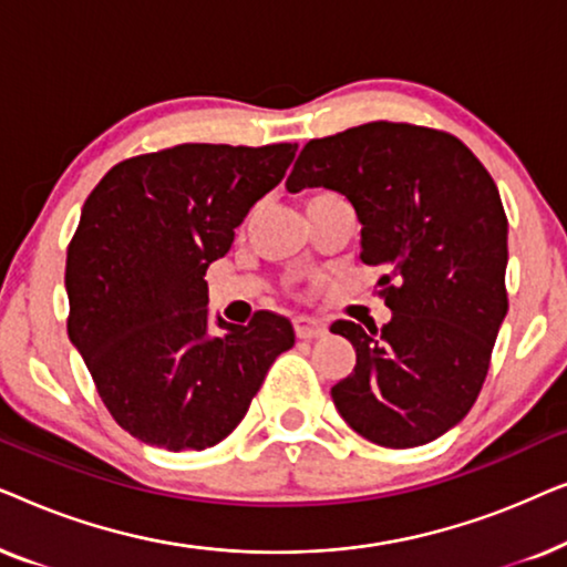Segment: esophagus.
<instances>
[{"mask_svg":"<svg viewBox=\"0 0 567 567\" xmlns=\"http://www.w3.org/2000/svg\"><path fill=\"white\" fill-rule=\"evenodd\" d=\"M293 330H297V338L309 340V338H320L324 332V324L320 320H315V317L299 315L293 317Z\"/></svg>","mask_w":567,"mask_h":567,"instance_id":"34e87169","label":"esophagus"}]
</instances>
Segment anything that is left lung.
I'll return each instance as SVG.
<instances>
[{
  "label": "left lung",
  "mask_w": 567,
  "mask_h": 567,
  "mask_svg": "<svg viewBox=\"0 0 567 567\" xmlns=\"http://www.w3.org/2000/svg\"><path fill=\"white\" fill-rule=\"evenodd\" d=\"M317 185L353 204L361 260L386 270L377 293L392 309L382 328L330 324L355 348L332 402L379 446L429 444L475 405L508 312L498 188L454 134L394 121L307 142L286 188Z\"/></svg>",
  "instance_id": "obj_1"
}]
</instances>
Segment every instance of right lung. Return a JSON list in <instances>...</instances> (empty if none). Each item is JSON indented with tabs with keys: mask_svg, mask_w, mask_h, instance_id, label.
I'll return each instance as SVG.
<instances>
[{
	"mask_svg": "<svg viewBox=\"0 0 567 567\" xmlns=\"http://www.w3.org/2000/svg\"><path fill=\"white\" fill-rule=\"evenodd\" d=\"M293 150L177 144L118 162L84 200L66 250L69 340L113 421L144 444H219L293 346V324L268 309L208 336L204 281Z\"/></svg>",
	"mask_w": 567,
	"mask_h": 567,
	"instance_id": "add662e5",
	"label": "right lung"
}]
</instances>
